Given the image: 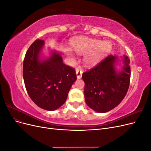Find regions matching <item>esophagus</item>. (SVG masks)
Returning <instances> with one entry per match:
<instances>
[{
  "instance_id": "esophagus-1",
  "label": "esophagus",
  "mask_w": 151,
  "mask_h": 151,
  "mask_svg": "<svg viewBox=\"0 0 151 151\" xmlns=\"http://www.w3.org/2000/svg\"><path fill=\"white\" fill-rule=\"evenodd\" d=\"M76 74H77V79H81V77H82V74H83V70H82L81 68H76Z\"/></svg>"
}]
</instances>
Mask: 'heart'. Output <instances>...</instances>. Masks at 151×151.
<instances>
[{
	"label": "heart",
	"instance_id": "b5f03b06",
	"mask_svg": "<svg viewBox=\"0 0 151 151\" xmlns=\"http://www.w3.org/2000/svg\"><path fill=\"white\" fill-rule=\"evenodd\" d=\"M72 45L75 51L79 53H88L85 55L84 62L90 66L96 65L111 48V45L108 42L103 43L101 40L86 37H78L73 40ZM67 53L70 57H74L70 50H67Z\"/></svg>",
	"mask_w": 151,
	"mask_h": 151
}]
</instances>
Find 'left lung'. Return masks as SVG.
Wrapping results in <instances>:
<instances>
[{"label": "left lung", "instance_id": "left-lung-1", "mask_svg": "<svg viewBox=\"0 0 151 151\" xmlns=\"http://www.w3.org/2000/svg\"><path fill=\"white\" fill-rule=\"evenodd\" d=\"M116 56L109 55L98 65L84 72V97L88 106L98 113H106L119 104L125 98L130 81V59L123 57V70L117 72Z\"/></svg>", "mask_w": 151, "mask_h": 151}]
</instances>
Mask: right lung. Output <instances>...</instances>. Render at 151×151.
Segmentation results:
<instances>
[{"label": "right lung", "instance_id": "add662e5", "mask_svg": "<svg viewBox=\"0 0 151 151\" xmlns=\"http://www.w3.org/2000/svg\"><path fill=\"white\" fill-rule=\"evenodd\" d=\"M44 40H36L25 55L22 74L29 96L38 106L53 111L65 102L68 93L77 79L76 70L65 65L59 53L53 52L41 61L40 53Z\"/></svg>", "mask_w": 151, "mask_h": 151}]
</instances>
